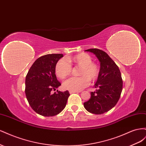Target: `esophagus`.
Instances as JSON below:
<instances>
[{"mask_svg":"<svg viewBox=\"0 0 146 146\" xmlns=\"http://www.w3.org/2000/svg\"><path fill=\"white\" fill-rule=\"evenodd\" d=\"M78 93V92H78V91H69V93L70 94H72V93Z\"/></svg>","mask_w":146,"mask_h":146,"instance_id":"1","label":"esophagus"}]
</instances>
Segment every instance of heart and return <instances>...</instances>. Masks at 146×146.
<instances>
[{
    "label": "heart",
    "instance_id": "1",
    "mask_svg": "<svg viewBox=\"0 0 146 146\" xmlns=\"http://www.w3.org/2000/svg\"><path fill=\"white\" fill-rule=\"evenodd\" d=\"M71 64L80 66V75L82 76L72 77L65 80L63 83V87L66 90L80 91L89 85L90 78L95 80L98 76L99 69L98 65L92 63L91 56L85 53L72 57H68L66 59L60 60L55 66L56 76L63 79L69 76L72 70Z\"/></svg>",
    "mask_w": 146,
    "mask_h": 146
}]
</instances>
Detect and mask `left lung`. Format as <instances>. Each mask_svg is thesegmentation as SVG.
<instances>
[{
	"mask_svg": "<svg viewBox=\"0 0 146 146\" xmlns=\"http://www.w3.org/2000/svg\"><path fill=\"white\" fill-rule=\"evenodd\" d=\"M94 54L100 62V70L91 98L83 104L88 112L101 114L108 111L116 105L122 90V79L118 66L109 55L98 48L86 50Z\"/></svg>",
	"mask_w": 146,
	"mask_h": 146,
	"instance_id": "8db88e82",
	"label": "left lung"
}]
</instances>
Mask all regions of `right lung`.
<instances>
[{
  "instance_id": "add662e5",
  "label": "right lung",
  "mask_w": 146,
  "mask_h": 146,
  "mask_svg": "<svg viewBox=\"0 0 146 146\" xmlns=\"http://www.w3.org/2000/svg\"><path fill=\"white\" fill-rule=\"evenodd\" d=\"M63 54H47L38 58L25 77V92L30 107L43 116H54L62 111L70 96L68 91L56 90L61 83L55 75V66Z\"/></svg>"
}]
</instances>
